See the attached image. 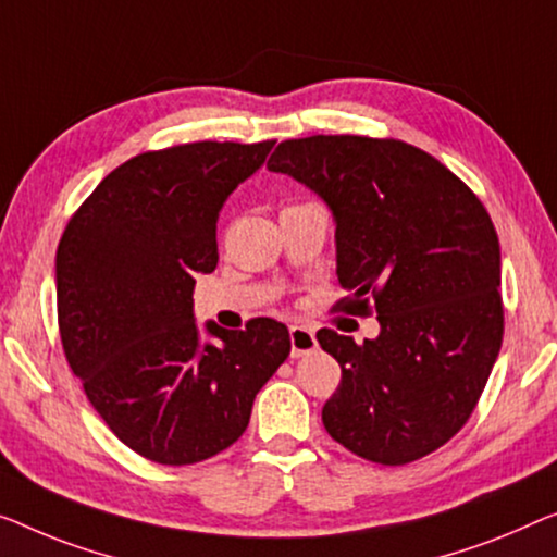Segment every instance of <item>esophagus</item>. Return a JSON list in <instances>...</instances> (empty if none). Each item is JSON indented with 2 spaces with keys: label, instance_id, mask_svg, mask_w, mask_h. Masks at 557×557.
Instances as JSON below:
<instances>
[{
  "label": "esophagus",
  "instance_id": "1",
  "mask_svg": "<svg viewBox=\"0 0 557 557\" xmlns=\"http://www.w3.org/2000/svg\"><path fill=\"white\" fill-rule=\"evenodd\" d=\"M289 345H293V358H302V355H310L318 347V339H314L312 330L293 325L289 327Z\"/></svg>",
  "mask_w": 557,
  "mask_h": 557
}]
</instances>
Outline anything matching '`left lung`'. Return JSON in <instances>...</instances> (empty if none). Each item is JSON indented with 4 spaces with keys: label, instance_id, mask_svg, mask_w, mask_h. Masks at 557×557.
Here are the masks:
<instances>
[{
    "label": "left lung",
    "instance_id": "left-lung-1",
    "mask_svg": "<svg viewBox=\"0 0 557 557\" xmlns=\"http://www.w3.org/2000/svg\"><path fill=\"white\" fill-rule=\"evenodd\" d=\"M268 168L302 182L335 218L337 280L350 314L375 310L380 335L322 327L343 368L322 408L332 440L364 460L405 465L468 422L503 345L500 243L460 177L400 139H285Z\"/></svg>",
    "mask_w": 557,
    "mask_h": 557
}]
</instances>
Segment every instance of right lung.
I'll use <instances>...</instances> for the list:
<instances>
[{
    "mask_svg": "<svg viewBox=\"0 0 557 557\" xmlns=\"http://www.w3.org/2000/svg\"><path fill=\"white\" fill-rule=\"evenodd\" d=\"M275 139L189 143L137 154L95 187L57 247V320L87 400L129 450L193 465L235 443L255 395L289 355V332L257 318L207 322L195 277L218 268V218Z\"/></svg>",
    "mask_w": 557,
    "mask_h": 557,
    "instance_id": "obj_1",
    "label": "right lung"
}]
</instances>
